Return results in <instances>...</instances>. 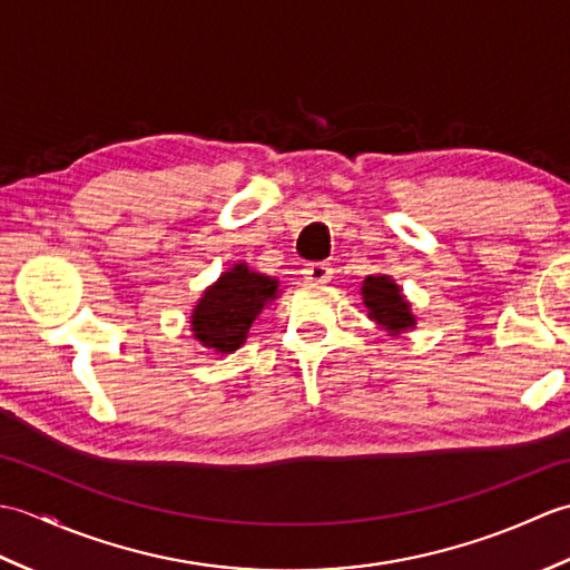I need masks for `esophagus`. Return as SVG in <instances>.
<instances>
[{
	"mask_svg": "<svg viewBox=\"0 0 570 570\" xmlns=\"http://www.w3.org/2000/svg\"><path fill=\"white\" fill-rule=\"evenodd\" d=\"M304 276H306V282H313V284H328L333 276V269H331V264H325V262H311V264H306Z\"/></svg>",
	"mask_w": 570,
	"mask_h": 570,
	"instance_id": "1",
	"label": "esophagus"
}]
</instances>
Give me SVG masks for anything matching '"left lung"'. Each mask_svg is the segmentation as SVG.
Instances as JSON below:
<instances>
[{
    "label": "left lung",
    "instance_id": "1",
    "mask_svg": "<svg viewBox=\"0 0 570 570\" xmlns=\"http://www.w3.org/2000/svg\"><path fill=\"white\" fill-rule=\"evenodd\" d=\"M362 301H365L370 311L367 316L390 335L406 333L416 325L411 304L404 298L399 284H394L392 276H365V282H362Z\"/></svg>",
    "mask_w": 570,
    "mask_h": 570
}]
</instances>
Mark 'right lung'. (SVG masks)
I'll use <instances>...</instances> for the list:
<instances>
[{
    "instance_id": "right-lung-1",
    "label": "right lung",
    "mask_w": 570,
    "mask_h": 570,
    "mask_svg": "<svg viewBox=\"0 0 570 570\" xmlns=\"http://www.w3.org/2000/svg\"><path fill=\"white\" fill-rule=\"evenodd\" d=\"M278 294V282L272 276L252 272L245 262L220 274L213 286L203 292L190 313L193 337L215 353H235L245 345L254 318Z\"/></svg>"
}]
</instances>
